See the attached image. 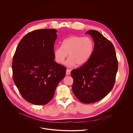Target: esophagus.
Instances as JSON below:
<instances>
[{
  "instance_id": "34e87169",
  "label": "esophagus",
  "mask_w": 133,
  "mask_h": 133,
  "mask_svg": "<svg viewBox=\"0 0 133 133\" xmlns=\"http://www.w3.org/2000/svg\"><path fill=\"white\" fill-rule=\"evenodd\" d=\"M70 71H71V70H70V69H67L66 70V75H67V76L69 75L70 74Z\"/></svg>"
}]
</instances>
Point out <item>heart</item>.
Masks as SVG:
<instances>
[{
  "label": "heart",
  "instance_id": "b5f03b06",
  "mask_svg": "<svg viewBox=\"0 0 133 133\" xmlns=\"http://www.w3.org/2000/svg\"><path fill=\"white\" fill-rule=\"evenodd\" d=\"M94 43L88 37L71 36L65 39L62 46L56 47L54 51L56 61L59 64L65 63L68 54L67 64L72 66L77 64L82 66L86 64L93 52Z\"/></svg>",
  "mask_w": 133,
  "mask_h": 133
}]
</instances>
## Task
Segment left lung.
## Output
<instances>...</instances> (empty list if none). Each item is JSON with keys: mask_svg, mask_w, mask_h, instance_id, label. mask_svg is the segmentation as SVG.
<instances>
[{"mask_svg": "<svg viewBox=\"0 0 133 133\" xmlns=\"http://www.w3.org/2000/svg\"><path fill=\"white\" fill-rule=\"evenodd\" d=\"M95 43L88 61L79 68L73 69L72 90L82 103L90 104L104 98L112 90L118 70L115 49L110 41L97 30H90Z\"/></svg>", "mask_w": 133, "mask_h": 133, "instance_id": "8db88e82", "label": "left lung"}]
</instances>
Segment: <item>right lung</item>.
<instances>
[{"label":"right lung","mask_w":133,"mask_h":133,"mask_svg":"<svg viewBox=\"0 0 133 133\" xmlns=\"http://www.w3.org/2000/svg\"><path fill=\"white\" fill-rule=\"evenodd\" d=\"M54 29L35 30L26 35L17 47L12 59L14 82L27 102L44 105L52 98L66 68L54 61Z\"/></svg>","instance_id":"right-lung-1"}]
</instances>
